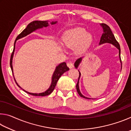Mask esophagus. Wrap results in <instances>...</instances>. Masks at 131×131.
Listing matches in <instances>:
<instances>
[{
  "instance_id": "34e87169",
  "label": "esophagus",
  "mask_w": 131,
  "mask_h": 131,
  "mask_svg": "<svg viewBox=\"0 0 131 131\" xmlns=\"http://www.w3.org/2000/svg\"><path fill=\"white\" fill-rule=\"evenodd\" d=\"M67 66H68L69 68L70 69H72V68H73V63H72V62H68V63H67Z\"/></svg>"
}]
</instances>
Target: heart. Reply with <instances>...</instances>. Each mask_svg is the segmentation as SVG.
<instances>
[{
	"label": "heart",
	"mask_w": 131,
	"mask_h": 131,
	"mask_svg": "<svg viewBox=\"0 0 131 131\" xmlns=\"http://www.w3.org/2000/svg\"><path fill=\"white\" fill-rule=\"evenodd\" d=\"M62 40L66 47L72 48L76 47V51L80 53L89 47L92 43V37L84 29L76 28L66 31Z\"/></svg>",
	"instance_id": "obj_1"
}]
</instances>
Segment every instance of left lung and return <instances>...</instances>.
Here are the masks:
<instances>
[{
	"label": "left lung",
	"instance_id": "1",
	"mask_svg": "<svg viewBox=\"0 0 131 131\" xmlns=\"http://www.w3.org/2000/svg\"><path fill=\"white\" fill-rule=\"evenodd\" d=\"M101 26L103 28V34H102V36L101 37L100 42H99V45H101V44H104V43H110V44H112L113 45H114L117 48H118V50H119V60H120L121 63V68L122 69V63H121V57H120L121 49H120V46H119V44L118 43V41L116 40V38H115L114 35L112 33V30H111L109 26L106 25V24H101ZM82 58H83V57H81V58H80L77 59V60H76V61L75 62V63H74V67L76 68V69L78 68L79 65H80V62H81ZM79 74H79V77L78 82H77V85H76L77 91V92H78V94H79V95L81 97H84V98H85V99H91V98H89V97L84 96V95L81 93L80 91L79 84L80 77V76H81V73H80V72H79Z\"/></svg>",
	"mask_w": 131,
	"mask_h": 131
}]
</instances>
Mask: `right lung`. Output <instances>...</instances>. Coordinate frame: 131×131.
<instances>
[{
	"mask_svg": "<svg viewBox=\"0 0 131 131\" xmlns=\"http://www.w3.org/2000/svg\"><path fill=\"white\" fill-rule=\"evenodd\" d=\"M50 23L51 25H54V24H55L56 23H57V21H55V22L52 21ZM48 25H49V24H48V21H34L32 22V23H30V24H29L25 29H24L23 32H22L21 34L17 37V38H16V39H15V42H14V49H13L12 55H11L10 61V65L11 69H12V71L13 76H14V74H13V55H14V51H15V43H16V41L17 40L23 38V37H25L26 36H27V35L31 34L32 32H34V31H35V30H36L37 29H41L43 27H47V26H48ZM69 70V68L67 66V65H66V62L61 63L60 64H59L57 66L54 73H53V74H52L51 83L50 87L48 88V89L46 90V91L41 92V93H30V92H29L28 91H26L25 90L23 89V88H22L18 84V83H17V81H16V80H15V79L14 78V79L15 83H16V84H17V85L18 86L19 88H21V89H23L24 91L26 92V93H28V94H30L31 95H34V96H47V95H50L51 93L53 91H54L55 86H56V84L57 83V81H58L59 79L60 78L61 76L64 73Z\"/></svg>",
	"mask_w": 131,
	"mask_h": 131,
	"instance_id": "1",
	"label": "right lung"
}]
</instances>
